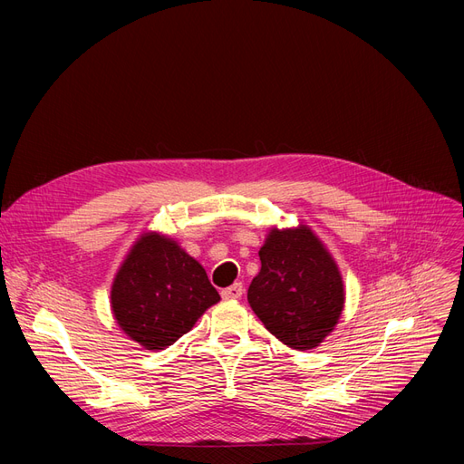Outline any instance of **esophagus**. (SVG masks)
<instances>
[{
	"label": "esophagus",
	"mask_w": 464,
	"mask_h": 464,
	"mask_svg": "<svg viewBox=\"0 0 464 464\" xmlns=\"http://www.w3.org/2000/svg\"><path fill=\"white\" fill-rule=\"evenodd\" d=\"M242 291H245V289H242V284L235 282L233 285L222 289V297L224 299H240L242 297Z\"/></svg>",
	"instance_id": "34e87169"
}]
</instances>
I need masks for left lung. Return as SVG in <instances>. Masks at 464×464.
<instances>
[{
	"label": "left lung",
	"instance_id": "obj_1",
	"mask_svg": "<svg viewBox=\"0 0 464 464\" xmlns=\"http://www.w3.org/2000/svg\"><path fill=\"white\" fill-rule=\"evenodd\" d=\"M261 271L248 303L263 325L294 350H312L344 308L338 266L308 227L273 229L259 250Z\"/></svg>",
	"mask_w": 464,
	"mask_h": 464
}]
</instances>
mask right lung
Returning a JSON list of instances; mask_svg holds the SVG:
<instances>
[{
    "label": "right lung",
    "mask_w": 464,
    "mask_h": 464,
    "mask_svg": "<svg viewBox=\"0 0 464 464\" xmlns=\"http://www.w3.org/2000/svg\"><path fill=\"white\" fill-rule=\"evenodd\" d=\"M218 301L203 266L158 233L137 240L111 291L118 325L146 350L177 343Z\"/></svg>",
    "instance_id": "right-lung-1"
}]
</instances>
